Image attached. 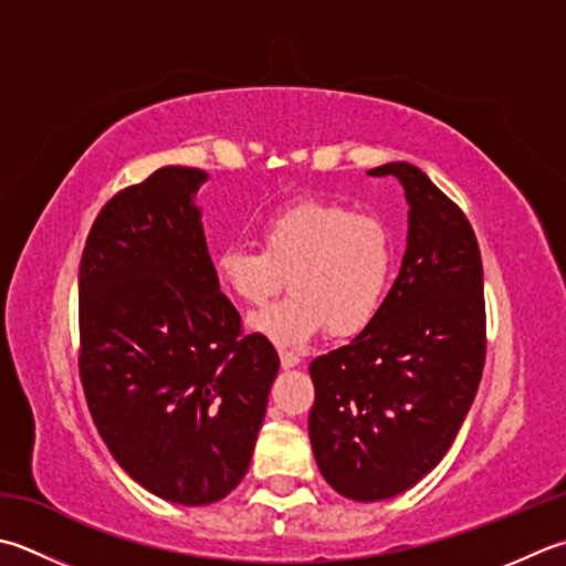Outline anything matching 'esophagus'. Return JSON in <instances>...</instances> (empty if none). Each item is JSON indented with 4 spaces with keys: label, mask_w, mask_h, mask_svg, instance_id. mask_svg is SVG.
<instances>
[{
    "label": "esophagus",
    "mask_w": 566,
    "mask_h": 566,
    "mask_svg": "<svg viewBox=\"0 0 566 566\" xmlns=\"http://www.w3.org/2000/svg\"><path fill=\"white\" fill-rule=\"evenodd\" d=\"M298 360H302V358H298L296 353H292V350H282V353H280V363H282V368H284V370L296 368Z\"/></svg>",
    "instance_id": "34e87169"
}]
</instances>
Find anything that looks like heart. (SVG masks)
Masks as SVG:
<instances>
[{"label": "heart", "mask_w": 566, "mask_h": 566, "mask_svg": "<svg viewBox=\"0 0 566 566\" xmlns=\"http://www.w3.org/2000/svg\"><path fill=\"white\" fill-rule=\"evenodd\" d=\"M392 262V235L380 218L306 198L264 218L262 245L220 248L213 272L228 294L252 306L290 282L294 294L250 316L248 328L280 348H302L328 326L336 336L368 326L385 302Z\"/></svg>", "instance_id": "1"}]
</instances>
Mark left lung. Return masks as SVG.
<instances>
[{"instance_id": "obj_1", "label": "left lung", "mask_w": 566, "mask_h": 566, "mask_svg": "<svg viewBox=\"0 0 566 566\" xmlns=\"http://www.w3.org/2000/svg\"><path fill=\"white\" fill-rule=\"evenodd\" d=\"M368 174L405 188L402 268L370 324L308 365L318 471L360 503L409 491L444 459L485 363L483 264L467 216L415 164Z\"/></svg>"}]
</instances>
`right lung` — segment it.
<instances>
[{"instance_id": "add662e5", "label": "right lung", "mask_w": 566, "mask_h": 566, "mask_svg": "<svg viewBox=\"0 0 566 566\" xmlns=\"http://www.w3.org/2000/svg\"><path fill=\"white\" fill-rule=\"evenodd\" d=\"M208 174L164 166L119 191L85 240L81 380L99 437L142 489L208 505L245 479L280 356L240 336L220 292L198 188Z\"/></svg>"}]
</instances>
